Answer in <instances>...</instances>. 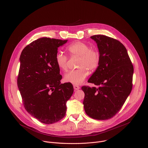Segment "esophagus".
<instances>
[{"mask_svg":"<svg viewBox=\"0 0 148 148\" xmlns=\"http://www.w3.org/2000/svg\"><path fill=\"white\" fill-rule=\"evenodd\" d=\"M73 88H74V89L75 90H79L80 88V87L77 86V85H73Z\"/></svg>","mask_w":148,"mask_h":148,"instance_id":"1","label":"esophagus"}]
</instances>
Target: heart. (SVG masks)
<instances>
[{
	"label": "heart",
	"mask_w": 148,
	"mask_h": 148,
	"mask_svg": "<svg viewBox=\"0 0 148 148\" xmlns=\"http://www.w3.org/2000/svg\"><path fill=\"white\" fill-rule=\"evenodd\" d=\"M67 50L72 56L80 57L79 69L72 70L64 76L65 82L73 84H80L89 75L87 68L90 70L95 69L99 64V55L94 49L90 48L87 44L77 42L71 44L67 47ZM56 62L58 68L62 71L68 68V58L62 52H58L56 56Z\"/></svg>",
	"instance_id": "b5f03b06"
}]
</instances>
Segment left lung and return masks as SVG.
Listing matches in <instances>:
<instances>
[{
  "label": "left lung",
  "mask_w": 148,
  "mask_h": 148,
  "mask_svg": "<svg viewBox=\"0 0 148 148\" xmlns=\"http://www.w3.org/2000/svg\"><path fill=\"white\" fill-rule=\"evenodd\" d=\"M97 44L98 66L88 82L98 86H83L85 112L97 120H107L121 109L132 90L134 68L127 51L119 41L105 35L90 37Z\"/></svg>",
  "instance_id": "1"
}]
</instances>
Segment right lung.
<instances>
[{
    "instance_id": "obj_1",
    "label": "right lung",
    "mask_w": 148,
    "mask_h": 148,
    "mask_svg": "<svg viewBox=\"0 0 148 148\" xmlns=\"http://www.w3.org/2000/svg\"><path fill=\"white\" fill-rule=\"evenodd\" d=\"M68 40L42 38L21 52L17 85L26 110L39 121L53 124L65 115L66 102L73 92L71 83H61L56 62L58 48Z\"/></svg>"
}]
</instances>
